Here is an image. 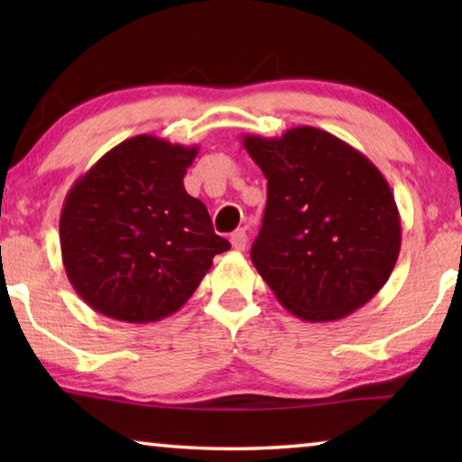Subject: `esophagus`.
Returning a JSON list of instances; mask_svg holds the SVG:
<instances>
[{"instance_id": "34e87169", "label": "esophagus", "mask_w": 462, "mask_h": 462, "mask_svg": "<svg viewBox=\"0 0 462 462\" xmlns=\"http://www.w3.org/2000/svg\"><path fill=\"white\" fill-rule=\"evenodd\" d=\"M230 242H232V248L238 250V253H242L248 246V234L245 230H238L234 232L230 236Z\"/></svg>"}]
</instances>
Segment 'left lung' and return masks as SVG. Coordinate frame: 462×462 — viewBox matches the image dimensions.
<instances>
[{
	"mask_svg": "<svg viewBox=\"0 0 462 462\" xmlns=\"http://www.w3.org/2000/svg\"><path fill=\"white\" fill-rule=\"evenodd\" d=\"M267 179L250 259L281 306L306 322L346 318L379 293L402 248V220L381 171L311 126L242 136Z\"/></svg>",
	"mask_w": 462,
	"mask_h": 462,
	"instance_id": "obj_1",
	"label": "left lung"
}]
</instances>
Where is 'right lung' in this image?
<instances>
[{
  "instance_id": "obj_1",
  "label": "right lung",
  "mask_w": 462,
  "mask_h": 462,
  "mask_svg": "<svg viewBox=\"0 0 462 462\" xmlns=\"http://www.w3.org/2000/svg\"><path fill=\"white\" fill-rule=\"evenodd\" d=\"M198 146L138 134L107 151L69 189L59 234L67 277L91 310L159 322L189 300L230 242L183 187Z\"/></svg>"
}]
</instances>
